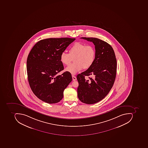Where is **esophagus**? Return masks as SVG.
Segmentation results:
<instances>
[{
    "label": "esophagus",
    "mask_w": 148,
    "mask_h": 148,
    "mask_svg": "<svg viewBox=\"0 0 148 148\" xmlns=\"http://www.w3.org/2000/svg\"><path fill=\"white\" fill-rule=\"evenodd\" d=\"M72 77H73V81H75L76 80V77L75 75H72Z\"/></svg>",
    "instance_id": "obj_1"
}]
</instances>
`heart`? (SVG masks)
<instances>
[{"instance_id": "obj_1", "label": "heart", "mask_w": 148, "mask_h": 148, "mask_svg": "<svg viewBox=\"0 0 148 148\" xmlns=\"http://www.w3.org/2000/svg\"><path fill=\"white\" fill-rule=\"evenodd\" d=\"M75 58V63L65 69L66 72L75 74L83 69H88L95 61L96 50L92 45H86L80 42H76L70 48L69 53L63 51L60 55V60L63 64L69 65Z\"/></svg>"}]
</instances>
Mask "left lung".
<instances>
[{
    "label": "left lung",
    "mask_w": 148,
    "mask_h": 148,
    "mask_svg": "<svg viewBox=\"0 0 148 148\" xmlns=\"http://www.w3.org/2000/svg\"><path fill=\"white\" fill-rule=\"evenodd\" d=\"M81 39L93 43L96 58L90 68L77 75L78 97L84 103L93 104L103 99L112 88L116 74V59L113 48L106 42L96 38ZM89 75L94 77L85 80V76Z\"/></svg>",
    "instance_id": "1"
}]
</instances>
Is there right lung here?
I'll return each instance as SVG.
<instances>
[{"instance_id":"obj_1","label":"right lung","mask_w":148,"mask_h":148,"mask_svg":"<svg viewBox=\"0 0 148 148\" xmlns=\"http://www.w3.org/2000/svg\"><path fill=\"white\" fill-rule=\"evenodd\" d=\"M75 38H49L37 42L27 60V77L30 88L40 100L48 103L60 101L64 91L72 80V75L64 70L60 60L64 51Z\"/></svg>"}]
</instances>
